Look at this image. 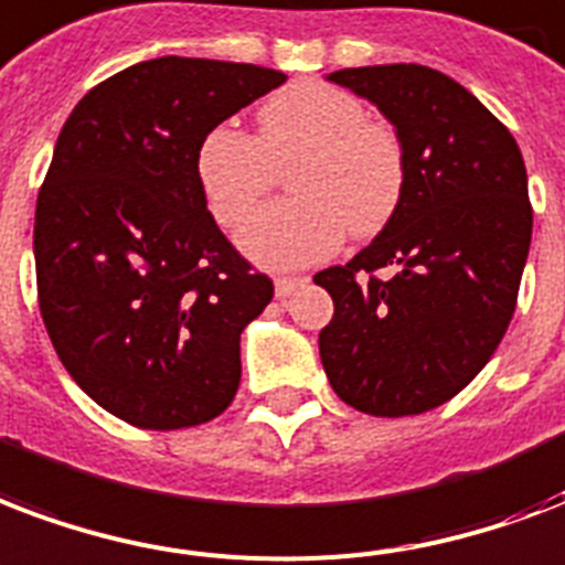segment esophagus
Wrapping results in <instances>:
<instances>
[{"mask_svg":"<svg viewBox=\"0 0 565 565\" xmlns=\"http://www.w3.org/2000/svg\"><path fill=\"white\" fill-rule=\"evenodd\" d=\"M305 281H308V278H290V275H281V278H275V296H278V299H287V296H290V292Z\"/></svg>","mask_w":565,"mask_h":565,"instance_id":"34e87169","label":"esophagus"}]
</instances>
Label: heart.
Segmentation results:
<instances>
[{
    "label": "heart",
    "instance_id": "obj_1",
    "mask_svg": "<svg viewBox=\"0 0 565 565\" xmlns=\"http://www.w3.org/2000/svg\"><path fill=\"white\" fill-rule=\"evenodd\" d=\"M296 198L260 206L239 231L243 252L264 266H305L329 257L343 234L370 236L397 213L406 150L397 129L367 118L364 103L329 82H292L257 109V136L234 124L206 129L195 178L210 213L243 222L287 166Z\"/></svg>",
    "mask_w": 565,
    "mask_h": 565
}]
</instances>
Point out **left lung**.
I'll use <instances>...</instances> for the list:
<instances>
[{"instance_id":"left-lung-1","label":"left lung","mask_w":565,"mask_h":565,"mask_svg":"<svg viewBox=\"0 0 565 565\" xmlns=\"http://www.w3.org/2000/svg\"><path fill=\"white\" fill-rule=\"evenodd\" d=\"M329 79L397 127L406 186L367 248L313 275L334 301L322 367L364 415H420L486 367L512 320L533 231L522 150L468 88L424 64Z\"/></svg>"}]
</instances>
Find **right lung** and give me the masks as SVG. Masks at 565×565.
<instances>
[{"label":"right lung","mask_w":565,"mask_h":565,"mask_svg":"<svg viewBox=\"0 0 565 565\" xmlns=\"http://www.w3.org/2000/svg\"><path fill=\"white\" fill-rule=\"evenodd\" d=\"M287 82L257 64L162 55L85 94L34 206L43 326L73 382L139 429L213 420L273 278L218 231L195 178L206 129Z\"/></svg>","instance_id":"obj_1"}]
</instances>
